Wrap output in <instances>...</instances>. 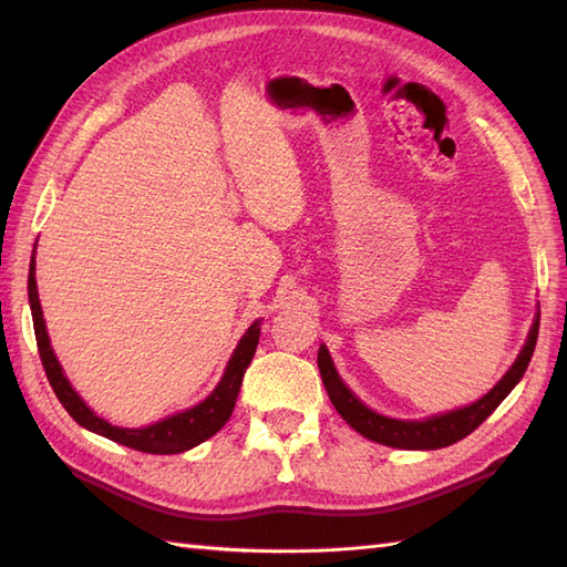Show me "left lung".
Returning <instances> with one entry per match:
<instances>
[{
    "mask_svg": "<svg viewBox=\"0 0 567 567\" xmlns=\"http://www.w3.org/2000/svg\"><path fill=\"white\" fill-rule=\"evenodd\" d=\"M538 321H540V311L532 323V331H528V339L522 348L519 358L514 360V365L504 372V378L483 396V400L455 409V412L436 414L424 421L390 419L372 412L370 406H365L351 390L346 388L343 380L339 378V372L333 368V360L329 355L327 346L319 348L317 363H319L323 388H327L329 400L336 406V412H339L346 419V424L353 426L360 436L382 445H392V449L436 451V449H445V445L457 443L461 439H465L467 433H473L504 402V396L516 388V382L524 378L528 363H532L536 339H538Z\"/></svg>",
    "mask_w": 567,
    "mask_h": 567,
    "instance_id": "obj_1",
    "label": "left lung"
}]
</instances>
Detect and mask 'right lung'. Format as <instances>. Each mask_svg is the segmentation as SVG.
<instances>
[{
	"instance_id": "obj_1",
	"label": "right lung",
	"mask_w": 567,
	"mask_h": 567,
	"mask_svg": "<svg viewBox=\"0 0 567 567\" xmlns=\"http://www.w3.org/2000/svg\"><path fill=\"white\" fill-rule=\"evenodd\" d=\"M29 302H31L33 331H35V343H39L41 363L48 375V382H51V388L60 400V404L65 406V412L87 431L100 433L104 439L128 445V449L141 451V453H155V455L185 453L189 449H195V445H199L202 441L212 439L234 412L236 396L240 392V382H244L246 368L250 365L252 355H256L258 339H260V319H256L244 333V339L238 341L219 384H216L214 392L197 406L185 409V412L173 414L163 421H155L151 426L122 429V426H112L110 421H104L102 416L94 414L92 409L82 402V396L72 390L63 368L58 363V358L51 348V339H48V331H45L43 309L39 302V287H35V248H33L31 268H29Z\"/></svg>"
}]
</instances>
